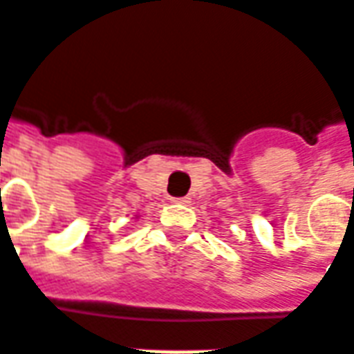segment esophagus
Instances as JSON below:
<instances>
[{
    "mask_svg": "<svg viewBox=\"0 0 354 354\" xmlns=\"http://www.w3.org/2000/svg\"><path fill=\"white\" fill-rule=\"evenodd\" d=\"M172 203H176V205H189L192 201H189V197H174Z\"/></svg>",
    "mask_w": 354,
    "mask_h": 354,
    "instance_id": "obj_1",
    "label": "esophagus"
}]
</instances>
